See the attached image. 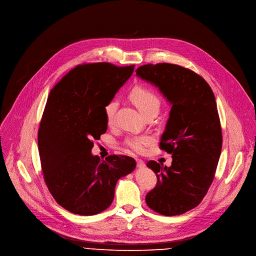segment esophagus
Masks as SVG:
<instances>
[{"label": "esophagus", "instance_id": "1", "mask_svg": "<svg viewBox=\"0 0 256 256\" xmlns=\"http://www.w3.org/2000/svg\"><path fill=\"white\" fill-rule=\"evenodd\" d=\"M136 166H138V168H145V162H144L143 160L136 159Z\"/></svg>", "mask_w": 256, "mask_h": 256}]
</instances>
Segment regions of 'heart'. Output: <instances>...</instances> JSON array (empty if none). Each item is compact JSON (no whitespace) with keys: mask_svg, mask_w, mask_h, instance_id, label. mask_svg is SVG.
Segmentation results:
<instances>
[{"mask_svg":"<svg viewBox=\"0 0 256 256\" xmlns=\"http://www.w3.org/2000/svg\"><path fill=\"white\" fill-rule=\"evenodd\" d=\"M130 98L138 107V109L140 110L143 116L151 113L157 114L161 106L160 99L155 92L150 88L142 86H134L130 92ZM118 107V102L115 99H112L105 105L104 113L108 124H113ZM150 143H152V138L148 136H132L126 138L124 144L132 152L143 153Z\"/></svg>","mask_w":256,"mask_h":256,"instance_id":"heart-1","label":"heart"}]
</instances>
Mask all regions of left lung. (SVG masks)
<instances>
[{"mask_svg":"<svg viewBox=\"0 0 256 256\" xmlns=\"http://www.w3.org/2000/svg\"><path fill=\"white\" fill-rule=\"evenodd\" d=\"M136 74L157 86L172 105L159 147L172 154V162L168 168L148 161L157 184L146 203L162 216H180L202 201L220 156L222 136L214 92L199 74L176 64H147Z\"/></svg>","mask_w":256,"mask_h":256,"instance_id":"obj_1","label":"left lung"}]
</instances>
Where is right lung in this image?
Instances as JSON below:
<instances>
[{
	"label": "right lung",
	"instance_id": "right-lung-1",
	"mask_svg": "<svg viewBox=\"0 0 256 256\" xmlns=\"http://www.w3.org/2000/svg\"><path fill=\"white\" fill-rule=\"evenodd\" d=\"M134 65H78L51 90L38 134L46 184L66 210L94 216L108 208L118 180L136 168L134 158L92 154L107 130L105 105L134 72Z\"/></svg>",
	"mask_w": 256,
	"mask_h": 256
}]
</instances>
